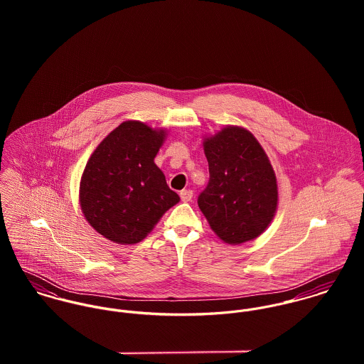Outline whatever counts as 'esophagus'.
I'll list each match as a JSON object with an SVG mask.
<instances>
[{"mask_svg":"<svg viewBox=\"0 0 364 364\" xmlns=\"http://www.w3.org/2000/svg\"><path fill=\"white\" fill-rule=\"evenodd\" d=\"M179 196H181L182 202H191L192 198H193V192H192V191H188V189H183V191H181Z\"/></svg>","mask_w":364,"mask_h":364,"instance_id":"esophagus-1","label":"esophagus"}]
</instances>
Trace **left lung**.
I'll return each mask as SVG.
<instances>
[{"label": "left lung", "instance_id": "left-lung-1", "mask_svg": "<svg viewBox=\"0 0 364 364\" xmlns=\"http://www.w3.org/2000/svg\"><path fill=\"white\" fill-rule=\"evenodd\" d=\"M208 188L198 199L211 230L225 244L258 238L272 223L277 202L273 166L255 136L240 126H225L205 137Z\"/></svg>", "mask_w": 364, "mask_h": 364}]
</instances>
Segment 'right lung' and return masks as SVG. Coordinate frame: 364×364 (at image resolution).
Segmentation results:
<instances>
[{"mask_svg":"<svg viewBox=\"0 0 364 364\" xmlns=\"http://www.w3.org/2000/svg\"><path fill=\"white\" fill-rule=\"evenodd\" d=\"M165 137V129L126 120L90 156L80 182V205L90 225L112 242L143 241L179 202L154 162Z\"/></svg>","mask_w":364,"mask_h":364,"instance_id":"1","label":"right lung"}]
</instances>
